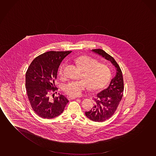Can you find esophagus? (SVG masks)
I'll use <instances>...</instances> for the list:
<instances>
[{
	"label": "esophagus",
	"mask_w": 156,
	"mask_h": 156,
	"mask_svg": "<svg viewBox=\"0 0 156 156\" xmlns=\"http://www.w3.org/2000/svg\"><path fill=\"white\" fill-rule=\"evenodd\" d=\"M76 98H77L76 97H71V96H68V97H67V99H68L69 100H72V99H75Z\"/></svg>",
	"instance_id": "34e87169"
}]
</instances>
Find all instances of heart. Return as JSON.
Masks as SVG:
<instances>
[{"instance_id": "heart-1", "label": "heart", "mask_w": 156, "mask_h": 156, "mask_svg": "<svg viewBox=\"0 0 156 156\" xmlns=\"http://www.w3.org/2000/svg\"><path fill=\"white\" fill-rule=\"evenodd\" d=\"M74 62L84 71L85 80H71L63 85L62 90L65 94L71 97H78L82 94L89 85L91 89L98 91L105 87L111 77L110 69L108 66L99 63L98 61L87 55H83L74 59ZM64 64L60 66L58 73L64 74Z\"/></svg>"}]
</instances>
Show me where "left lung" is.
<instances>
[{"label": "left lung", "mask_w": 156, "mask_h": 156, "mask_svg": "<svg viewBox=\"0 0 156 156\" xmlns=\"http://www.w3.org/2000/svg\"><path fill=\"white\" fill-rule=\"evenodd\" d=\"M92 52L101 55L111 62L116 69L115 76L111 79L107 89H104L94 98V105L85 115L91 120L102 122L108 120L115 112L122 98L124 91V82L122 72L115 59L101 49H94Z\"/></svg>", "instance_id": "1"}]
</instances>
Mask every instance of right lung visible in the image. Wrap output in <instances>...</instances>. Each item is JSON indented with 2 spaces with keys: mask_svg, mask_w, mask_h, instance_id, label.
I'll use <instances>...</instances> for the list:
<instances>
[{
  "mask_svg": "<svg viewBox=\"0 0 156 156\" xmlns=\"http://www.w3.org/2000/svg\"><path fill=\"white\" fill-rule=\"evenodd\" d=\"M72 51H48L32 62L26 73L25 85L32 108L37 115L51 119L63 112L69 101L59 94L50 98V93L57 90L55 81L60 62Z\"/></svg>",
  "mask_w": 156,
  "mask_h": 156,
  "instance_id": "right-lung-1",
  "label": "right lung"
}]
</instances>
